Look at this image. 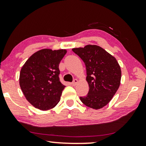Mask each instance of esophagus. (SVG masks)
I'll return each instance as SVG.
<instances>
[{"label":"esophagus","instance_id":"esophagus-1","mask_svg":"<svg viewBox=\"0 0 146 146\" xmlns=\"http://www.w3.org/2000/svg\"><path fill=\"white\" fill-rule=\"evenodd\" d=\"M78 83V80L77 79H74L72 82V86H76Z\"/></svg>","mask_w":146,"mask_h":146}]
</instances>
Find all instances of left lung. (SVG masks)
<instances>
[{
	"label": "left lung",
	"instance_id": "obj_1",
	"mask_svg": "<svg viewBox=\"0 0 146 146\" xmlns=\"http://www.w3.org/2000/svg\"><path fill=\"white\" fill-rule=\"evenodd\" d=\"M72 51L82 60L89 85L87 96L80 99L84 104L98 110L108 104L120 85L121 71L113 56L97 45L76 48Z\"/></svg>",
	"mask_w": 146,
	"mask_h": 146
}]
</instances>
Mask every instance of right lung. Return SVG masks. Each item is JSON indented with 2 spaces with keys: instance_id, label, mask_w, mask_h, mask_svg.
Returning a JSON list of instances; mask_svg holds the SVG:
<instances>
[{
  "instance_id": "obj_1",
  "label": "right lung",
  "mask_w": 146,
  "mask_h": 146,
  "mask_svg": "<svg viewBox=\"0 0 146 146\" xmlns=\"http://www.w3.org/2000/svg\"><path fill=\"white\" fill-rule=\"evenodd\" d=\"M66 50L44 48L34 53L22 67L19 84L26 99L41 110L54 108L65 86L59 79V64Z\"/></svg>"
}]
</instances>
